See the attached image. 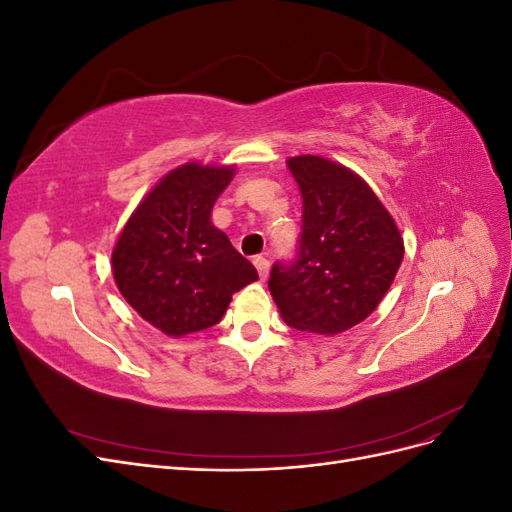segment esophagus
Returning <instances> with one entry per match:
<instances>
[{"label":"esophagus","instance_id":"1","mask_svg":"<svg viewBox=\"0 0 512 512\" xmlns=\"http://www.w3.org/2000/svg\"><path fill=\"white\" fill-rule=\"evenodd\" d=\"M254 267H256V271L260 275V280H267V277H269V260L258 256V258H254Z\"/></svg>","mask_w":512,"mask_h":512}]
</instances>
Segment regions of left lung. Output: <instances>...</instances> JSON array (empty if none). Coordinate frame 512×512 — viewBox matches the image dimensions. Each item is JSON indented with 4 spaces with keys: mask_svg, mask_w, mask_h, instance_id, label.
Listing matches in <instances>:
<instances>
[{
    "mask_svg": "<svg viewBox=\"0 0 512 512\" xmlns=\"http://www.w3.org/2000/svg\"><path fill=\"white\" fill-rule=\"evenodd\" d=\"M286 164L301 190L303 232L297 260L271 269V297L292 329L344 333L389 292L404 260V237L348 166L307 153Z\"/></svg>",
    "mask_w": 512,
    "mask_h": 512,
    "instance_id": "8db88e82",
    "label": "left lung"
}]
</instances>
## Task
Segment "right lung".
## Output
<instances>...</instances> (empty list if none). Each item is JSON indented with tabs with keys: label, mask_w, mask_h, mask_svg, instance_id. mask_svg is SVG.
Wrapping results in <instances>:
<instances>
[{
	"label": "right lung",
	"mask_w": 512,
	"mask_h": 512,
	"mask_svg": "<svg viewBox=\"0 0 512 512\" xmlns=\"http://www.w3.org/2000/svg\"><path fill=\"white\" fill-rule=\"evenodd\" d=\"M235 164L185 162L166 173L132 211L113 247L115 284L136 314L168 337L218 324L232 294L258 280L211 222Z\"/></svg>",
	"instance_id": "right-lung-1"
}]
</instances>
